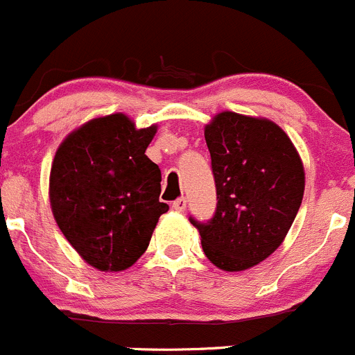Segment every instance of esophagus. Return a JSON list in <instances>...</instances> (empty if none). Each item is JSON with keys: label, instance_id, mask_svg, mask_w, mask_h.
<instances>
[{"label": "esophagus", "instance_id": "esophagus-1", "mask_svg": "<svg viewBox=\"0 0 355 355\" xmlns=\"http://www.w3.org/2000/svg\"><path fill=\"white\" fill-rule=\"evenodd\" d=\"M172 209H174V211H178V212H183L184 209H187V198L180 197L178 200L172 202Z\"/></svg>", "mask_w": 355, "mask_h": 355}]
</instances>
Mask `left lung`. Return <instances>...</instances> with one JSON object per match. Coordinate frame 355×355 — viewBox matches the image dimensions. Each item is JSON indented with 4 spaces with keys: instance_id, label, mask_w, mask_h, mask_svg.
<instances>
[{
    "instance_id": "obj_1",
    "label": "left lung",
    "mask_w": 355,
    "mask_h": 355,
    "mask_svg": "<svg viewBox=\"0 0 355 355\" xmlns=\"http://www.w3.org/2000/svg\"><path fill=\"white\" fill-rule=\"evenodd\" d=\"M204 134L218 204L207 223L190 221L209 261L241 272L282 244L302 205L305 171L288 134L266 118L223 111Z\"/></svg>"
}]
</instances>
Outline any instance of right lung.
I'll use <instances>...</instances> for the list:
<instances>
[{"mask_svg": "<svg viewBox=\"0 0 355 355\" xmlns=\"http://www.w3.org/2000/svg\"><path fill=\"white\" fill-rule=\"evenodd\" d=\"M157 125L136 129L121 113L94 118L62 141L50 171V205L60 232L89 265L121 272L148 249L162 174L144 155Z\"/></svg>", "mask_w": 355, "mask_h": 355, "instance_id": "right-lung-1", "label": "right lung"}]
</instances>
